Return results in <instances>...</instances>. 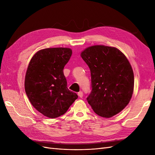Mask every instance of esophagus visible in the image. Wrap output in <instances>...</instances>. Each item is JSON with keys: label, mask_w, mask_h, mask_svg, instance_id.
<instances>
[{"label": "esophagus", "mask_w": 155, "mask_h": 155, "mask_svg": "<svg viewBox=\"0 0 155 155\" xmlns=\"http://www.w3.org/2000/svg\"><path fill=\"white\" fill-rule=\"evenodd\" d=\"M78 97H79L80 98H82V97H83V93L82 91L78 92Z\"/></svg>", "instance_id": "1"}]
</instances>
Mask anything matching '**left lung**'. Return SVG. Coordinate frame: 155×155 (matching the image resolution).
Wrapping results in <instances>:
<instances>
[{
    "label": "left lung",
    "instance_id": "8db88e82",
    "mask_svg": "<svg viewBox=\"0 0 155 155\" xmlns=\"http://www.w3.org/2000/svg\"><path fill=\"white\" fill-rule=\"evenodd\" d=\"M91 74V91L87 100L94 112L110 118L123 110L134 89L132 67L123 53L114 47L95 45L82 52Z\"/></svg>",
    "mask_w": 155,
    "mask_h": 155
}]
</instances>
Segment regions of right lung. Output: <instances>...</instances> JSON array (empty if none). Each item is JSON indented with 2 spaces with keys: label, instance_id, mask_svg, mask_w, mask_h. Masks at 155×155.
Instances as JSON below:
<instances>
[{
  "label": "right lung",
  "instance_id": "obj_1",
  "mask_svg": "<svg viewBox=\"0 0 155 155\" xmlns=\"http://www.w3.org/2000/svg\"><path fill=\"white\" fill-rule=\"evenodd\" d=\"M72 55L68 48H49L38 51L26 72L25 92L36 109L54 118L64 114L78 95L67 88L63 69Z\"/></svg>",
  "mask_w": 155,
  "mask_h": 155
}]
</instances>
